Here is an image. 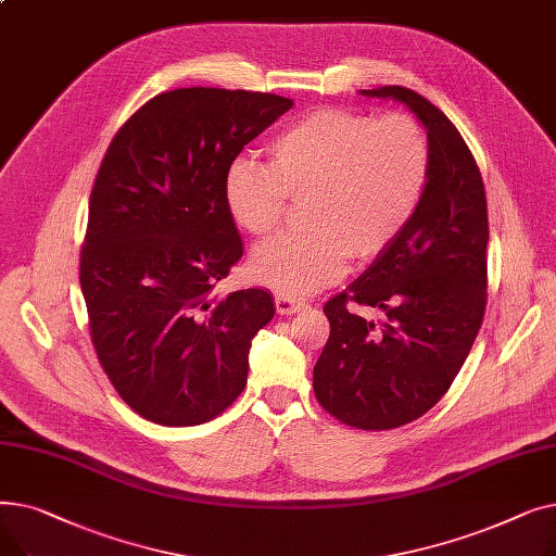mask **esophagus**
I'll return each mask as SVG.
<instances>
[{
  "mask_svg": "<svg viewBox=\"0 0 556 556\" xmlns=\"http://www.w3.org/2000/svg\"><path fill=\"white\" fill-rule=\"evenodd\" d=\"M275 306L279 315H290V313H298L300 308L306 306V302L295 300V298H288V295H277L275 298Z\"/></svg>",
  "mask_w": 556,
  "mask_h": 556,
  "instance_id": "esophagus-1",
  "label": "esophagus"
}]
</instances>
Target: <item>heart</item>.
Returning <instances> with one entry per match:
<instances>
[{
	"instance_id": "heart-1",
	"label": "heart",
	"mask_w": 556,
	"mask_h": 556,
	"mask_svg": "<svg viewBox=\"0 0 556 556\" xmlns=\"http://www.w3.org/2000/svg\"><path fill=\"white\" fill-rule=\"evenodd\" d=\"M426 130L407 114L313 110L270 143V164L237 157L225 178L231 218L266 239L288 198L302 202L298 233L261 245L252 275L279 295L304 298L340 279L349 256L381 254L419 210L430 180Z\"/></svg>"
}]
</instances>
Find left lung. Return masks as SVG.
Listing matches in <instances>:
<instances>
[{
	"label": "left lung",
	"instance_id": "1",
	"mask_svg": "<svg viewBox=\"0 0 556 556\" xmlns=\"http://www.w3.org/2000/svg\"><path fill=\"white\" fill-rule=\"evenodd\" d=\"M363 94L417 114L428 128L430 180L415 218L325 304L331 336L313 392L346 426L392 430L424 417L471 352L486 308L489 218L476 157L440 108L401 85ZM352 303L381 307L387 323L367 324Z\"/></svg>",
	"mask_w": 556,
	"mask_h": 556
}]
</instances>
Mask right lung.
Wrapping results in <instances>:
<instances>
[{
	"mask_svg": "<svg viewBox=\"0 0 556 556\" xmlns=\"http://www.w3.org/2000/svg\"><path fill=\"white\" fill-rule=\"evenodd\" d=\"M290 108L277 94L182 87L146 101L108 146L78 279L97 358L143 419L212 421L248 383L250 344L275 298L263 288L212 298L243 256L225 178Z\"/></svg>",
	"mask_w": 556,
	"mask_h": 556,
	"instance_id": "1",
	"label": "right lung"
}]
</instances>
